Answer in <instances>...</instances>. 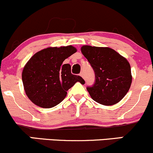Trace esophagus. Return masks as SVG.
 Wrapping results in <instances>:
<instances>
[{
  "instance_id": "esophagus-1",
  "label": "esophagus",
  "mask_w": 153,
  "mask_h": 153,
  "mask_svg": "<svg viewBox=\"0 0 153 153\" xmlns=\"http://www.w3.org/2000/svg\"><path fill=\"white\" fill-rule=\"evenodd\" d=\"M80 75H81V76L82 77V78H84V75H83V72H81V74H80Z\"/></svg>"
}]
</instances>
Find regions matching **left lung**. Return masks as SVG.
<instances>
[{"label": "left lung", "instance_id": "1", "mask_svg": "<svg viewBox=\"0 0 153 153\" xmlns=\"http://www.w3.org/2000/svg\"><path fill=\"white\" fill-rule=\"evenodd\" d=\"M81 52L87 59L95 75L94 84L86 87L91 97L105 105L120 102L131 85L129 62L109 48L85 45L81 48Z\"/></svg>", "mask_w": 153, "mask_h": 153}]
</instances>
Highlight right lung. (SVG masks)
<instances>
[{"instance_id":"obj_1","label":"right lung","mask_w":153,"mask_h":153,"mask_svg":"<svg viewBox=\"0 0 153 153\" xmlns=\"http://www.w3.org/2000/svg\"><path fill=\"white\" fill-rule=\"evenodd\" d=\"M75 52L71 45L48 48L30 58L22 70V80L25 93L33 103L45 108L54 107L76 82L85 83L81 76L71 73L70 64H63Z\"/></svg>"}]
</instances>
